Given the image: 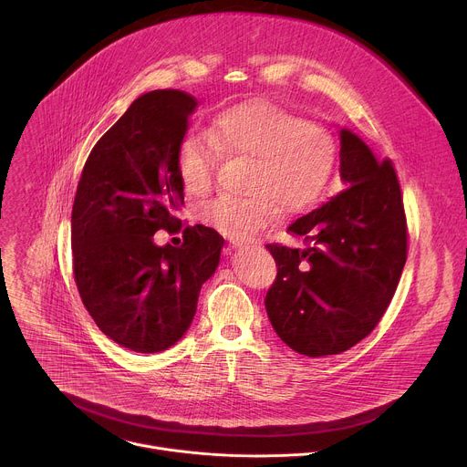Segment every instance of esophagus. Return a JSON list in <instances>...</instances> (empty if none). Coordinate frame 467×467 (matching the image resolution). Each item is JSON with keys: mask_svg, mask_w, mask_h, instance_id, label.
<instances>
[{"mask_svg": "<svg viewBox=\"0 0 467 467\" xmlns=\"http://www.w3.org/2000/svg\"><path fill=\"white\" fill-rule=\"evenodd\" d=\"M234 245H238V247H240V245H244V247H249V245H256V242H251V244H249V242H247V244H240V242H234Z\"/></svg>", "mask_w": 467, "mask_h": 467, "instance_id": "obj_1", "label": "esophagus"}]
</instances>
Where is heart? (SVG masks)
I'll return each mask as SVG.
<instances>
[{"instance_id":"heart-1","label":"heart","mask_w":467,"mask_h":467,"mask_svg":"<svg viewBox=\"0 0 467 467\" xmlns=\"http://www.w3.org/2000/svg\"><path fill=\"white\" fill-rule=\"evenodd\" d=\"M249 160L247 196H222L202 207V220L231 240L251 238L278 209L300 213L325 191L336 165V140L317 122L293 111L249 100L220 111L209 135L191 131L178 146V174L185 191H211L220 160Z\"/></svg>"}]
</instances>
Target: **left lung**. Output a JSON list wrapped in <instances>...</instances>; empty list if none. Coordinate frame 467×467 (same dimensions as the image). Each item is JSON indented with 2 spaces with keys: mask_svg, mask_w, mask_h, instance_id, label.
Listing matches in <instances>:
<instances>
[{
  "mask_svg": "<svg viewBox=\"0 0 467 467\" xmlns=\"http://www.w3.org/2000/svg\"><path fill=\"white\" fill-rule=\"evenodd\" d=\"M345 185L321 209L287 231L306 249L267 244L276 276L265 293L278 337L307 358L341 354L381 321L407 260V218L396 171L376 160L350 130H341Z\"/></svg>",
  "mask_w": 467,
  "mask_h": 467,
  "instance_id": "8db88e82",
  "label": "left lung"
}]
</instances>
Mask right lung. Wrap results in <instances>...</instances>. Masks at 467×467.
<instances>
[{"mask_svg":"<svg viewBox=\"0 0 467 467\" xmlns=\"http://www.w3.org/2000/svg\"><path fill=\"white\" fill-rule=\"evenodd\" d=\"M198 100L180 89L140 95L88 155L71 213L73 275L95 325L117 345L163 352L189 330L223 238L178 218V146ZM182 232L180 248L152 234Z\"/></svg>","mask_w":467,"mask_h":467,"instance_id":"right-lung-1","label":"right lung"}]
</instances>
